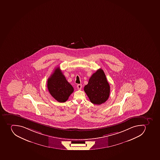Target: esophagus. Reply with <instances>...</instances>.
<instances>
[{"instance_id":"34e87169","label":"esophagus","mask_w":160,"mask_h":160,"mask_svg":"<svg viewBox=\"0 0 160 160\" xmlns=\"http://www.w3.org/2000/svg\"><path fill=\"white\" fill-rule=\"evenodd\" d=\"M77 88H78V90H81L82 88V85L81 84H78V85H77Z\"/></svg>"}]
</instances>
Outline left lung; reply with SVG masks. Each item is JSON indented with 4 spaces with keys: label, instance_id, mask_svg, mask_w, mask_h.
<instances>
[{
    "label": "left lung",
    "instance_id": "left-lung-1",
    "mask_svg": "<svg viewBox=\"0 0 160 160\" xmlns=\"http://www.w3.org/2000/svg\"><path fill=\"white\" fill-rule=\"evenodd\" d=\"M110 90L105 74L101 68L93 73L88 83L84 87V91L90 101L96 105L101 104L108 100Z\"/></svg>",
    "mask_w": 160,
    "mask_h": 160
}]
</instances>
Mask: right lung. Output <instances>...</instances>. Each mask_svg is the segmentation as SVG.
<instances>
[{
	"label": "right lung",
	"mask_w": 160,
	"mask_h": 160,
	"mask_svg": "<svg viewBox=\"0 0 160 160\" xmlns=\"http://www.w3.org/2000/svg\"><path fill=\"white\" fill-rule=\"evenodd\" d=\"M48 91L59 102L67 101L74 89L66 80L60 67H57L47 82Z\"/></svg>",
	"instance_id": "1"
}]
</instances>
